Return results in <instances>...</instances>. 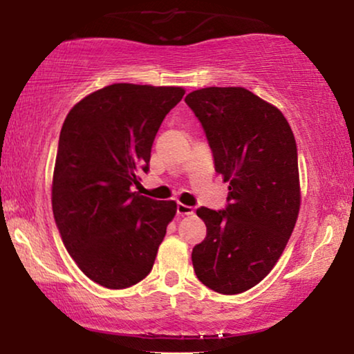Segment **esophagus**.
<instances>
[{"label": "esophagus", "instance_id": "obj_1", "mask_svg": "<svg viewBox=\"0 0 354 354\" xmlns=\"http://www.w3.org/2000/svg\"><path fill=\"white\" fill-rule=\"evenodd\" d=\"M195 209H193L192 206H187V205H182V203H178L177 205V214L178 216H192Z\"/></svg>", "mask_w": 354, "mask_h": 354}]
</instances>
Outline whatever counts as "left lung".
<instances>
[{"mask_svg": "<svg viewBox=\"0 0 354 354\" xmlns=\"http://www.w3.org/2000/svg\"><path fill=\"white\" fill-rule=\"evenodd\" d=\"M185 103L229 182L224 209H196L206 239L192 251L193 269L217 293L246 292L270 272L297 224V142L283 114L241 86L192 91Z\"/></svg>", "mask_w": 354, "mask_h": 354, "instance_id": "obj_1", "label": "left lung"}]
</instances>
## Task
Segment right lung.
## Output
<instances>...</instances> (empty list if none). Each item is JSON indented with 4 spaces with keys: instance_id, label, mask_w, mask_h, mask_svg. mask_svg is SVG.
Here are the masks:
<instances>
[{
    "instance_id": "right-lung-1",
    "label": "right lung",
    "mask_w": 354,
    "mask_h": 354,
    "mask_svg": "<svg viewBox=\"0 0 354 354\" xmlns=\"http://www.w3.org/2000/svg\"><path fill=\"white\" fill-rule=\"evenodd\" d=\"M180 86L114 84L85 96L62 124L53 176V214L62 243L86 277L106 288L151 272L177 205L140 195L151 147Z\"/></svg>"
}]
</instances>
